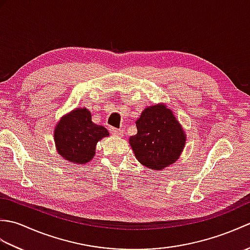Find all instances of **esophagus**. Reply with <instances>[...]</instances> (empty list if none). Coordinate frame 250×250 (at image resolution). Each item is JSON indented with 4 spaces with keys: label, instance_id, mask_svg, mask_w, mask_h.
Returning a JSON list of instances; mask_svg holds the SVG:
<instances>
[{
    "label": "esophagus",
    "instance_id": "obj_1",
    "mask_svg": "<svg viewBox=\"0 0 250 250\" xmlns=\"http://www.w3.org/2000/svg\"><path fill=\"white\" fill-rule=\"evenodd\" d=\"M109 131H110V133L113 134V135H115V136H118V137H122V136H124V132H122V131L119 130V129L113 128V126H111V128H109Z\"/></svg>",
    "mask_w": 250,
    "mask_h": 250
}]
</instances>
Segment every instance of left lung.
<instances>
[{"label": "left lung", "instance_id": "8db88e82", "mask_svg": "<svg viewBox=\"0 0 250 250\" xmlns=\"http://www.w3.org/2000/svg\"><path fill=\"white\" fill-rule=\"evenodd\" d=\"M137 133L129 139L135 158L153 171H162L176 162L185 148L183 125L167 104H153L135 121Z\"/></svg>", "mask_w": 250, "mask_h": 250}]
</instances>
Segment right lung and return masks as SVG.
I'll return each instance as SVG.
<instances>
[{"instance_id": "obj_1", "label": "right lung", "mask_w": 250, "mask_h": 250, "mask_svg": "<svg viewBox=\"0 0 250 250\" xmlns=\"http://www.w3.org/2000/svg\"><path fill=\"white\" fill-rule=\"evenodd\" d=\"M109 133L103 125L92 122L86 107H77L57 122L54 140L58 153L74 164H86L95 156L98 142Z\"/></svg>"}]
</instances>
